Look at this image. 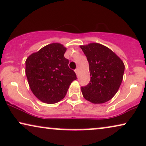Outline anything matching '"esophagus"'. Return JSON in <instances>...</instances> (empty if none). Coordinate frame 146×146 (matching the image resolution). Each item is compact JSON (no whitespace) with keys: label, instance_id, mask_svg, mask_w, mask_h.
<instances>
[{"label":"esophagus","instance_id":"1","mask_svg":"<svg viewBox=\"0 0 146 146\" xmlns=\"http://www.w3.org/2000/svg\"><path fill=\"white\" fill-rule=\"evenodd\" d=\"M75 73H76V75H78V74H79V69H78V68H77L75 70Z\"/></svg>","mask_w":146,"mask_h":146}]
</instances>
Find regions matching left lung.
<instances>
[{
	"label": "left lung",
	"instance_id": "8db88e82",
	"mask_svg": "<svg viewBox=\"0 0 146 146\" xmlns=\"http://www.w3.org/2000/svg\"><path fill=\"white\" fill-rule=\"evenodd\" d=\"M80 47L87 58L91 76L88 84L82 87L84 99L94 104L110 101L122 83L124 62L110 49L99 43Z\"/></svg>",
	"mask_w": 146,
	"mask_h": 146
}]
</instances>
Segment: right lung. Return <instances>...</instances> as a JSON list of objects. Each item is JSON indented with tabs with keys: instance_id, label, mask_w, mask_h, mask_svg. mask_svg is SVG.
Returning a JSON list of instances; mask_svg holds the SVG:
<instances>
[{
	"instance_id": "add662e5",
	"label": "right lung",
	"mask_w": 146,
	"mask_h": 146,
	"mask_svg": "<svg viewBox=\"0 0 146 146\" xmlns=\"http://www.w3.org/2000/svg\"><path fill=\"white\" fill-rule=\"evenodd\" d=\"M66 49L60 43L43 47L26 60V75L33 94L42 102L53 104L64 97L77 79L64 58Z\"/></svg>"
}]
</instances>
